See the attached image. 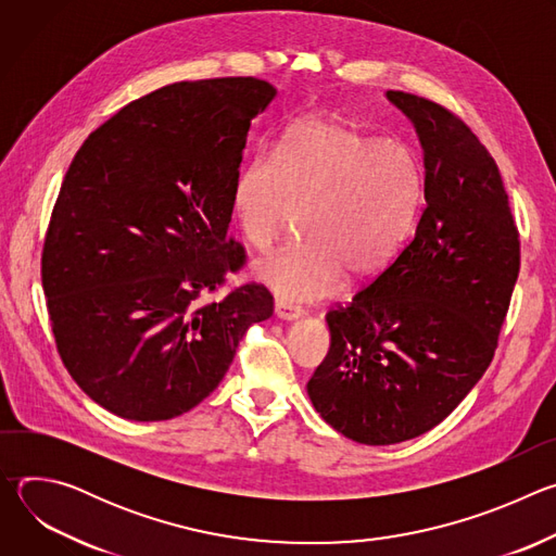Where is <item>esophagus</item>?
I'll use <instances>...</instances> for the list:
<instances>
[{
    "instance_id": "34e87169",
    "label": "esophagus",
    "mask_w": 556,
    "mask_h": 556,
    "mask_svg": "<svg viewBox=\"0 0 556 556\" xmlns=\"http://www.w3.org/2000/svg\"><path fill=\"white\" fill-rule=\"evenodd\" d=\"M275 314L283 321H294V319H299V316H303V307L294 305V303H288L283 299H277L275 301Z\"/></svg>"
}]
</instances>
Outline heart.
<instances>
[{"label": "heart", "mask_w": 556, "mask_h": 556, "mask_svg": "<svg viewBox=\"0 0 556 556\" xmlns=\"http://www.w3.org/2000/svg\"><path fill=\"white\" fill-rule=\"evenodd\" d=\"M425 180L414 151L343 121L296 123L277 155H253L237 176L232 206L247 240L268 251L299 224L307 240L262 257L257 281L283 301L334 294L380 275L412 235Z\"/></svg>", "instance_id": "heart-1"}]
</instances>
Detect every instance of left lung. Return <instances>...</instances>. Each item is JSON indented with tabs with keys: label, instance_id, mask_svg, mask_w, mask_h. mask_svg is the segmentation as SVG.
Returning <instances> with one entry per match:
<instances>
[{
	"label": "left lung",
	"instance_id": "left-lung-1",
	"mask_svg": "<svg viewBox=\"0 0 556 556\" xmlns=\"http://www.w3.org/2000/svg\"><path fill=\"white\" fill-rule=\"evenodd\" d=\"M425 151L412 242L326 314L330 352L307 382L321 418L384 446L440 425L489 369L519 275V230L489 149L453 112L389 90Z\"/></svg>",
	"mask_w": 556,
	"mask_h": 556
}]
</instances>
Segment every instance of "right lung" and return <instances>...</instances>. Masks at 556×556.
I'll use <instances>...</instances> for the list:
<instances>
[{
	"label": "right lung",
	"instance_id": "1",
	"mask_svg": "<svg viewBox=\"0 0 556 556\" xmlns=\"http://www.w3.org/2000/svg\"><path fill=\"white\" fill-rule=\"evenodd\" d=\"M277 90L255 76L180 81L97 127L63 178L41 281L59 356L94 403L136 422L200 405L253 324L262 283L228 235L251 121Z\"/></svg>",
	"mask_w": 556,
	"mask_h": 556
}]
</instances>
